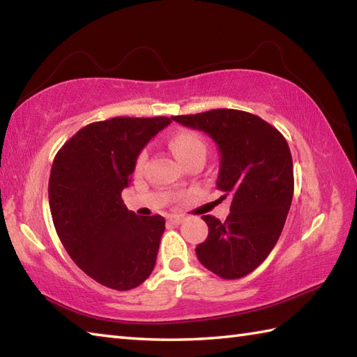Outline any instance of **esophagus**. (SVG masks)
Instances as JSON below:
<instances>
[{
	"instance_id": "1",
	"label": "esophagus",
	"mask_w": 357,
	"mask_h": 357,
	"mask_svg": "<svg viewBox=\"0 0 357 357\" xmlns=\"http://www.w3.org/2000/svg\"><path fill=\"white\" fill-rule=\"evenodd\" d=\"M167 220H168V223H172V225H181L185 218L183 215H170Z\"/></svg>"
}]
</instances>
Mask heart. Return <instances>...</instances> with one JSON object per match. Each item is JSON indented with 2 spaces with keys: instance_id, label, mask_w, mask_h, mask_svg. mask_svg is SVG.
<instances>
[{
  "instance_id": "b5f03b06",
  "label": "heart",
  "mask_w": 357,
  "mask_h": 357,
  "mask_svg": "<svg viewBox=\"0 0 357 357\" xmlns=\"http://www.w3.org/2000/svg\"><path fill=\"white\" fill-rule=\"evenodd\" d=\"M168 145H170L173 154L181 162L195 153H206V145L203 139H201L197 132H192V131H179L174 135H172ZM145 160H146V151H140L137 160H135V168L140 170V168L144 167Z\"/></svg>"
}]
</instances>
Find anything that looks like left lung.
Masks as SVG:
<instances>
[{"label": "left lung", "instance_id": "left-lung-1", "mask_svg": "<svg viewBox=\"0 0 357 357\" xmlns=\"http://www.w3.org/2000/svg\"><path fill=\"white\" fill-rule=\"evenodd\" d=\"M206 132L220 151L217 189L232 197L225 222L203 215L207 238L198 261L223 280H238L257 268L280 238L294 197V164L284 135L261 116L236 109H213L172 116Z\"/></svg>", "mask_w": 357, "mask_h": 357}]
</instances>
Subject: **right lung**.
<instances>
[{
  "label": "right lung",
  "instance_id": "right-lung-1",
  "mask_svg": "<svg viewBox=\"0 0 357 357\" xmlns=\"http://www.w3.org/2000/svg\"><path fill=\"white\" fill-rule=\"evenodd\" d=\"M168 116H115L79 129L51 167L48 198L63 248L84 273L114 290L140 286L156 265L165 220L128 211L121 192L135 160Z\"/></svg>",
  "mask_w": 357,
  "mask_h": 357
}]
</instances>
